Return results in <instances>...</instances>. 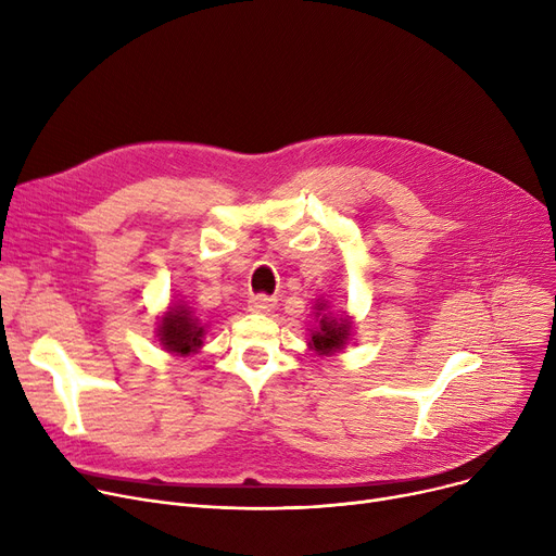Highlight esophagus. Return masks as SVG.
<instances>
[{
  "mask_svg": "<svg viewBox=\"0 0 556 556\" xmlns=\"http://www.w3.org/2000/svg\"><path fill=\"white\" fill-rule=\"evenodd\" d=\"M275 306H277V300H273V298H268V295H256V298H252V300L248 302V308H250L252 313H270Z\"/></svg>",
  "mask_w": 556,
  "mask_h": 556,
  "instance_id": "obj_1",
  "label": "esophagus"
}]
</instances>
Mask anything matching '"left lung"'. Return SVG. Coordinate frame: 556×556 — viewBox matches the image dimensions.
Here are the masks:
<instances>
[{"mask_svg":"<svg viewBox=\"0 0 556 556\" xmlns=\"http://www.w3.org/2000/svg\"><path fill=\"white\" fill-rule=\"evenodd\" d=\"M313 327L308 329V349L317 356H336L352 342L354 317L344 308H331L329 300H315Z\"/></svg>","mask_w":556,"mask_h":556,"instance_id":"obj_1","label":"left lung"}]
</instances>
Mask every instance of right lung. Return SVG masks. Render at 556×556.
<instances>
[{
  "mask_svg": "<svg viewBox=\"0 0 556 556\" xmlns=\"http://www.w3.org/2000/svg\"><path fill=\"white\" fill-rule=\"evenodd\" d=\"M204 327L187 302H170L157 319V340L173 356H193L204 346Z\"/></svg>",
  "mask_w": 556,
  "mask_h": 556,
  "instance_id": "right-lung-1",
  "label": "right lung"
}]
</instances>
